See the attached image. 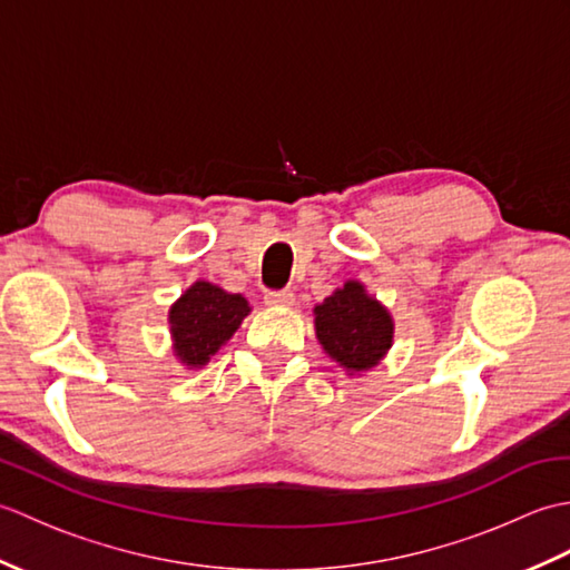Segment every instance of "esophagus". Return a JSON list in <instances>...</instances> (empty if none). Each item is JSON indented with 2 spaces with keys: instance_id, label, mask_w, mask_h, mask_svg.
<instances>
[{
  "instance_id": "34e87169",
  "label": "esophagus",
  "mask_w": 570,
  "mask_h": 570,
  "mask_svg": "<svg viewBox=\"0 0 570 570\" xmlns=\"http://www.w3.org/2000/svg\"><path fill=\"white\" fill-rule=\"evenodd\" d=\"M266 306H294V292L292 288H278V292H266L264 294Z\"/></svg>"
}]
</instances>
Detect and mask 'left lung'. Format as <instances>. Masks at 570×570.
<instances>
[{
	"mask_svg": "<svg viewBox=\"0 0 570 570\" xmlns=\"http://www.w3.org/2000/svg\"><path fill=\"white\" fill-rule=\"evenodd\" d=\"M392 331L390 313L357 282H347L316 306L318 341L347 372H365L377 365L392 347Z\"/></svg>",
	"mask_w": 570,
	"mask_h": 570,
	"instance_id": "obj_1",
	"label": "left lung"
}]
</instances>
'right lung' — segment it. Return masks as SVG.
Segmentation results:
<instances>
[{
    "instance_id": "add662e5",
    "label": "right lung",
    "mask_w": 570,
    "mask_h": 570,
    "mask_svg": "<svg viewBox=\"0 0 570 570\" xmlns=\"http://www.w3.org/2000/svg\"><path fill=\"white\" fill-rule=\"evenodd\" d=\"M249 313L239 294H227L220 286L196 282L171 306V335L176 355L188 367H200L239 328Z\"/></svg>"
}]
</instances>
